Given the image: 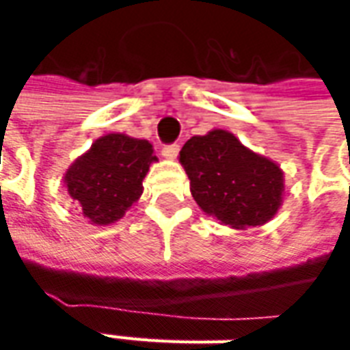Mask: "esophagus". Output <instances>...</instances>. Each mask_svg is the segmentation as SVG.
I'll return each mask as SVG.
<instances>
[{"label":"esophagus","instance_id":"34e87169","mask_svg":"<svg viewBox=\"0 0 350 350\" xmlns=\"http://www.w3.org/2000/svg\"><path fill=\"white\" fill-rule=\"evenodd\" d=\"M177 154H179V146H177V144L163 146V150H161V155H163V157H167V159H175Z\"/></svg>","mask_w":350,"mask_h":350}]
</instances>
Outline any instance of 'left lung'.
<instances>
[{"label": "left lung", "mask_w": 350, "mask_h": 350, "mask_svg": "<svg viewBox=\"0 0 350 350\" xmlns=\"http://www.w3.org/2000/svg\"><path fill=\"white\" fill-rule=\"evenodd\" d=\"M179 155L196 204L226 226H261L282 202L280 167L241 146L232 132L193 136Z\"/></svg>", "instance_id": "8db88e82"}]
</instances>
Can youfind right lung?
Listing matches in <instances>:
<instances>
[{
	"label": "right lung",
	"instance_id": "obj_1",
	"mask_svg": "<svg viewBox=\"0 0 350 350\" xmlns=\"http://www.w3.org/2000/svg\"><path fill=\"white\" fill-rule=\"evenodd\" d=\"M152 161L157 157L150 142L107 134L75 159L64 179L89 222L107 226L122 218L140 198Z\"/></svg>",
	"mask_w": 350,
	"mask_h": 350
}]
</instances>
